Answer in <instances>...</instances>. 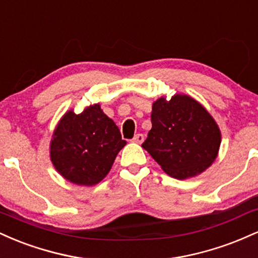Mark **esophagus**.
<instances>
[{
    "label": "esophagus",
    "mask_w": 258,
    "mask_h": 258,
    "mask_svg": "<svg viewBox=\"0 0 258 258\" xmlns=\"http://www.w3.org/2000/svg\"><path fill=\"white\" fill-rule=\"evenodd\" d=\"M143 141H144V136L142 135V133H138V135H136L135 137H133V139H132L133 143H138V144L143 143Z\"/></svg>",
    "instance_id": "1"
}]
</instances>
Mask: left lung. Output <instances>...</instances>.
<instances>
[{"mask_svg":"<svg viewBox=\"0 0 258 258\" xmlns=\"http://www.w3.org/2000/svg\"><path fill=\"white\" fill-rule=\"evenodd\" d=\"M220 146L217 123L191 97L174 94L153 103L152 130L142 147L171 177L186 179L204 172Z\"/></svg>","mask_w":258,"mask_h":258,"instance_id":"1","label":"left lung"}]
</instances>
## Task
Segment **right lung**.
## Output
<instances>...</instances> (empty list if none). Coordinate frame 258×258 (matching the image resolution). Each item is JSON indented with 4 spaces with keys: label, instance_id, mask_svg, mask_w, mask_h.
<instances>
[{
    "label": "right lung",
    "instance_id": "right-lung-1",
    "mask_svg": "<svg viewBox=\"0 0 258 258\" xmlns=\"http://www.w3.org/2000/svg\"><path fill=\"white\" fill-rule=\"evenodd\" d=\"M125 146L119 127L93 104L80 114L65 112L53 132L49 156L65 179L91 186L109 173Z\"/></svg>",
    "mask_w": 258,
    "mask_h": 258
}]
</instances>
